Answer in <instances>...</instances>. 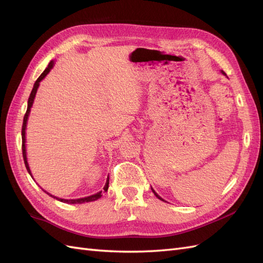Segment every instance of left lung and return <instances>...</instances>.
<instances>
[{
	"instance_id": "obj_1",
	"label": "left lung",
	"mask_w": 263,
	"mask_h": 263,
	"mask_svg": "<svg viewBox=\"0 0 263 263\" xmlns=\"http://www.w3.org/2000/svg\"><path fill=\"white\" fill-rule=\"evenodd\" d=\"M222 73H224V71H222ZM153 192H154V193H155V195H156V196H157V197H158V198H159V200H162V198H161V197H160V196H159V195H158V194H157V193H156V192H155V191H154V190H153ZM162 201H163V200H162Z\"/></svg>"
}]
</instances>
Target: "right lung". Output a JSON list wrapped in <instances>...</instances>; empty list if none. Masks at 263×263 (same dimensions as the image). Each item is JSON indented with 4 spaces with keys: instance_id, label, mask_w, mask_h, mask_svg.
Here are the masks:
<instances>
[{
    "instance_id": "1",
    "label": "right lung",
    "mask_w": 263,
    "mask_h": 263,
    "mask_svg": "<svg viewBox=\"0 0 263 263\" xmlns=\"http://www.w3.org/2000/svg\"><path fill=\"white\" fill-rule=\"evenodd\" d=\"M52 67H53V61H50L48 67H47V68L45 69L44 72H43L41 76H39V78L36 80V82H35V84H34V87H33V90H31V93H30V95H29L27 110H26L25 115H24V121H23V126H22V150H23L24 162H25V166H26V169H27V171H28V173L30 174V176H31V173H30V170H29L28 163H27L26 148H25V129H26V123H27V118H28V115H29V112H30V107H31V105H33L35 95H36L37 89H38V86H39V82H41V81L43 80V79H44L47 74H48V72L51 70ZM107 189H108V178H107V181H106L105 186H104V191H105V192L107 191ZM101 193H102V192H99V193L94 194V195H91V196L83 197V198H78V200H63V198H58V200L61 201V202H63V203H70V204H77V203H79V204H80V203H84V202H92V201L99 200V198L102 196ZM47 194H49V193H47ZM49 195H50V194H49ZM50 196H52V195H50ZM52 197H53V198H57V197H54V196H52Z\"/></svg>"
}]
</instances>
